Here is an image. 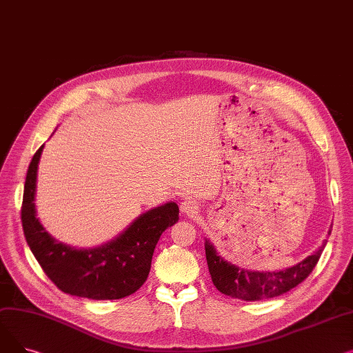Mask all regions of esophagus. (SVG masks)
Segmentation results:
<instances>
[{
  "instance_id": "34e87169",
  "label": "esophagus",
  "mask_w": 353,
  "mask_h": 353,
  "mask_svg": "<svg viewBox=\"0 0 353 353\" xmlns=\"http://www.w3.org/2000/svg\"><path fill=\"white\" fill-rule=\"evenodd\" d=\"M180 210H181V213H183V214H193V213H196L197 206H196V203H194L193 200L186 199L184 201H181Z\"/></svg>"
}]
</instances>
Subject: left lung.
<instances>
[{
  "mask_svg": "<svg viewBox=\"0 0 353 353\" xmlns=\"http://www.w3.org/2000/svg\"><path fill=\"white\" fill-rule=\"evenodd\" d=\"M206 261L213 285L219 292L242 301H262L289 292L302 283L316 266L323 248L292 268L274 272H252L240 269L219 256L206 240Z\"/></svg>",
  "mask_w": 353,
  "mask_h": 353,
  "instance_id": "obj_1",
  "label": "left lung"
}]
</instances>
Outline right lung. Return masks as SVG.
I'll list each match as a JSON object with an SVG mask.
<instances>
[{
    "mask_svg": "<svg viewBox=\"0 0 353 353\" xmlns=\"http://www.w3.org/2000/svg\"><path fill=\"white\" fill-rule=\"evenodd\" d=\"M44 144L28 165L21 220L27 243L50 281L61 292L94 301H114L134 293L147 281L161 233L179 220V206L164 203L139 216L119 237L94 249L57 242L37 219V170Z\"/></svg>",
    "mask_w": 353,
    "mask_h": 353,
    "instance_id": "add662e5",
    "label": "right lung"
}]
</instances>
